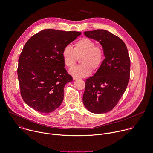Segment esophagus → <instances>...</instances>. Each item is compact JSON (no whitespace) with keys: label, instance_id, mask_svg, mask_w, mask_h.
Returning a JSON list of instances; mask_svg holds the SVG:
<instances>
[{"label":"esophagus","instance_id":"1","mask_svg":"<svg viewBox=\"0 0 153 153\" xmlns=\"http://www.w3.org/2000/svg\"><path fill=\"white\" fill-rule=\"evenodd\" d=\"M79 79V78H77V77L73 76V79H74V80H76V79Z\"/></svg>","mask_w":153,"mask_h":153}]
</instances>
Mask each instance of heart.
<instances>
[{
  "label": "heart",
  "mask_w": 153,
  "mask_h": 153,
  "mask_svg": "<svg viewBox=\"0 0 153 153\" xmlns=\"http://www.w3.org/2000/svg\"><path fill=\"white\" fill-rule=\"evenodd\" d=\"M64 64L69 68L75 66L80 58V65L70 70V74L78 77H85L92 72V69L97 71L103 63L105 51L101 44L89 38H82L75 42L74 48L65 45L62 51Z\"/></svg>",
  "instance_id": "obj_1"
}]
</instances>
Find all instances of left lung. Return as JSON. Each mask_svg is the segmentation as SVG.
I'll return each instance as SVG.
<instances>
[{"mask_svg": "<svg viewBox=\"0 0 153 153\" xmlns=\"http://www.w3.org/2000/svg\"><path fill=\"white\" fill-rule=\"evenodd\" d=\"M84 34L101 44L105 59L95 74L85 81L83 104L92 113H105L114 108L125 92L130 79V57L125 43L109 31L97 29Z\"/></svg>", "mask_w": 153, "mask_h": 153, "instance_id": "left-lung-1", "label": "left lung"}]
</instances>
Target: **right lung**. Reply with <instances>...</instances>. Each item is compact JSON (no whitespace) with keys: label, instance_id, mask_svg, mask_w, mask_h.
Returning <instances> with one entry per match:
<instances>
[{"label":"right lung","instance_id":"add662e5","mask_svg":"<svg viewBox=\"0 0 153 153\" xmlns=\"http://www.w3.org/2000/svg\"><path fill=\"white\" fill-rule=\"evenodd\" d=\"M81 33L45 29L25 44L19 58L17 75L25 102L36 111H54L64 99L65 84L72 77L64 68V47Z\"/></svg>","mask_w":153,"mask_h":153}]
</instances>
